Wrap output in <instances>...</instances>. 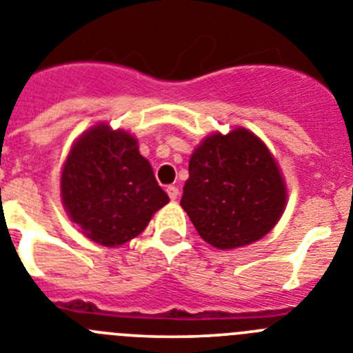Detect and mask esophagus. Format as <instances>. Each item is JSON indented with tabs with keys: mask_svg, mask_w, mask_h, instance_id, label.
Here are the masks:
<instances>
[{
	"mask_svg": "<svg viewBox=\"0 0 353 353\" xmlns=\"http://www.w3.org/2000/svg\"><path fill=\"white\" fill-rule=\"evenodd\" d=\"M167 193H169L170 200H176L177 196H179V190H177V186H167Z\"/></svg>",
	"mask_w": 353,
	"mask_h": 353,
	"instance_id": "1",
	"label": "esophagus"
}]
</instances>
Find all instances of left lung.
I'll return each instance as SVG.
<instances>
[{
    "instance_id": "obj_1",
    "label": "left lung",
    "mask_w": 353,
    "mask_h": 353,
    "mask_svg": "<svg viewBox=\"0 0 353 353\" xmlns=\"http://www.w3.org/2000/svg\"><path fill=\"white\" fill-rule=\"evenodd\" d=\"M181 205L218 250L262 239L278 223L287 188L268 145L244 128L212 133L193 151Z\"/></svg>"
}]
</instances>
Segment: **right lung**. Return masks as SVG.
I'll return each mask as SVG.
<instances>
[{
  "label": "right lung",
  "instance_id": "obj_1",
  "mask_svg": "<svg viewBox=\"0 0 353 353\" xmlns=\"http://www.w3.org/2000/svg\"><path fill=\"white\" fill-rule=\"evenodd\" d=\"M61 199L72 221L101 246L137 237L169 195L158 186L137 139L97 125L72 145L61 172Z\"/></svg>",
  "mask_w": 353,
  "mask_h": 353
}]
</instances>
